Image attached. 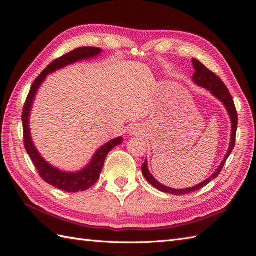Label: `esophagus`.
<instances>
[{
  "instance_id": "esophagus-1",
  "label": "esophagus",
  "mask_w": 256,
  "mask_h": 256,
  "mask_svg": "<svg viewBox=\"0 0 256 256\" xmlns=\"http://www.w3.org/2000/svg\"><path fill=\"white\" fill-rule=\"evenodd\" d=\"M129 134L131 136H138L142 134V129L140 128V126H132L129 129Z\"/></svg>"
}]
</instances>
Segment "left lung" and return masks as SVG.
Instances as JSON below:
<instances>
[{
  "label": "left lung",
  "mask_w": 256,
  "mask_h": 256,
  "mask_svg": "<svg viewBox=\"0 0 256 256\" xmlns=\"http://www.w3.org/2000/svg\"><path fill=\"white\" fill-rule=\"evenodd\" d=\"M192 64H193V68H194V74L192 76V81L194 82L198 86L203 88L205 90H207L208 92H210V94L216 97L218 100H220V102H222V104L226 106V109L228 111V114L230 115V125H232V130H230V146L228 150L226 152V157L222 160V162L220 164V166H218V168L216 170L214 173L208 177L207 180H205L204 182H200L196 186H193V187L190 188H186V189H174V188H170L166 187V186L160 184L156 178H154L148 170V166H147V159L145 160L144 164L142 166V173L144 175V177L146 178V180L148 182L152 187H154L156 189L168 193V194H173V196H182V194H187V193H191L198 191L200 189H202L203 187L207 184L210 182L212 180H214V178H216L219 176L220 172L222 171L223 166L226 164V161L228 160V156L230 154V152H233L234 146H235V138H236V130H237V125H238V116H237V112H236V108L234 104V100L232 98L230 92L228 90V88L224 85V83L221 81V79L219 78L218 76H216L214 72H212L209 70L208 68H206L196 58H192Z\"/></svg>",
  "instance_id": "obj_1"
}]
</instances>
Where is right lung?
Here are the masks:
<instances>
[{
    "instance_id": "1",
    "label": "right lung",
    "mask_w": 256,
    "mask_h": 256,
    "mask_svg": "<svg viewBox=\"0 0 256 256\" xmlns=\"http://www.w3.org/2000/svg\"><path fill=\"white\" fill-rule=\"evenodd\" d=\"M102 49L96 47H81L76 48L60 58L53 60L52 63L47 66V68L40 74V76L34 81L32 88L30 90L28 96L23 108L22 112V124H23V136H24V146L28 156L32 159L36 170L40 173L42 180L53 186L58 189H60L67 192H79L85 191L95 184L99 180L100 173L104 168V164L106 154L113 150L115 146L122 143V136L112 138L111 141L106 142L102 145L92 157L90 161L80 171L67 172L53 166L48 161H46L36 148L33 142L32 136H30V118L32 108L35 102V97L38 90H40L42 82L47 79V76L62 68H65L68 65L76 63V62L88 60L90 58H95L102 53Z\"/></svg>"
}]
</instances>
